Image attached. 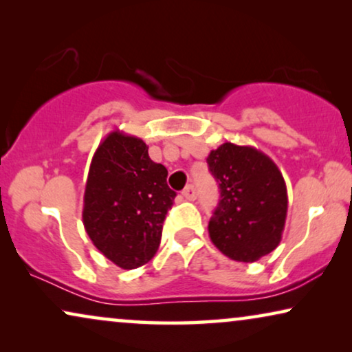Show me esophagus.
<instances>
[{
	"label": "esophagus",
	"mask_w": 352,
	"mask_h": 352,
	"mask_svg": "<svg viewBox=\"0 0 352 352\" xmlns=\"http://www.w3.org/2000/svg\"><path fill=\"white\" fill-rule=\"evenodd\" d=\"M182 197H184L186 200H195V197H197L195 187L194 186H187L186 189L182 190Z\"/></svg>",
	"instance_id": "1"
}]
</instances>
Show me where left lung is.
<instances>
[{
  "label": "left lung",
  "instance_id": "1",
  "mask_svg": "<svg viewBox=\"0 0 352 352\" xmlns=\"http://www.w3.org/2000/svg\"><path fill=\"white\" fill-rule=\"evenodd\" d=\"M221 200L210 219L211 242L226 256L254 263L278 247L288 197L276 163L252 146L224 142L208 158Z\"/></svg>",
  "mask_w": 352,
  "mask_h": 352
}]
</instances>
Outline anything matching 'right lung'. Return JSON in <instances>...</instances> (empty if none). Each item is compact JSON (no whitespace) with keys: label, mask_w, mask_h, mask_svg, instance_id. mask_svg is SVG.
I'll return each mask as SVG.
<instances>
[{"label":"right lung","mask_w":352,"mask_h":352,"mask_svg":"<svg viewBox=\"0 0 352 352\" xmlns=\"http://www.w3.org/2000/svg\"><path fill=\"white\" fill-rule=\"evenodd\" d=\"M168 170L148 157L147 144L120 129L109 133L91 160L83 224L94 247L122 269H136L157 253L163 221L176 192Z\"/></svg>","instance_id":"right-lung-1"}]
</instances>
